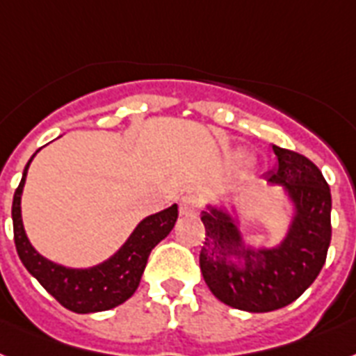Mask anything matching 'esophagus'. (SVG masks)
Segmentation results:
<instances>
[{
  "label": "esophagus",
  "instance_id": "esophagus-1",
  "mask_svg": "<svg viewBox=\"0 0 356 356\" xmlns=\"http://www.w3.org/2000/svg\"><path fill=\"white\" fill-rule=\"evenodd\" d=\"M202 209V198L196 195H185L180 198L181 214H198Z\"/></svg>",
  "mask_w": 356,
  "mask_h": 356
}]
</instances>
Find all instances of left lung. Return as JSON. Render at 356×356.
I'll list each match as a JSON object with an SVG mask.
<instances>
[{
  "instance_id": "obj_1",
  "label": "left lung",
  "mask_w": 356,
  "mask_h": 356,
  "mask_svg": "<svg viewBox=\"0 0 356 356\" xmlns=\"http://www.w3.org/2000/svg\"><path fill=\"white\" fill-rule=\"evenodd\" d=\"M278 167L267 181L286 187L296 216L275 249H245L224 211L202 213L205 240L200 269L220 302L249 313H267L295 302L315 282L331 242V191L318 167L298 152L273 145ZM238 257L240 263H234Z\"/></svg>"
}]
</instances>
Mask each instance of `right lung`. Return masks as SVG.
Segmentation results:
<instances>
[{
  "label": "right lung",
  "instance_id": "1",
  "mask_svg": "<svg viewBox=\"0 0 356 356\" xmlns=\"http://www.w3.org/2000/svg\"><path fill=\"white\" fill-rule=\"evenodd\" d=\"M36 154H32V158ZM17 185L13 200V225L16 251L26 271L45 287L63 307L74 313H96L113 309L129 300L138 289L142 273L147 266V258L167 234L175 227L178 218V205L147 216L140 222L134 233L123 243L113 258L90 269H69L47 260L32 248L25 234L22 222V191L25 185L26 169Z\"/></svg>",
  "mask_w": 356,
  "mask_h": 356
}]
</instances>
